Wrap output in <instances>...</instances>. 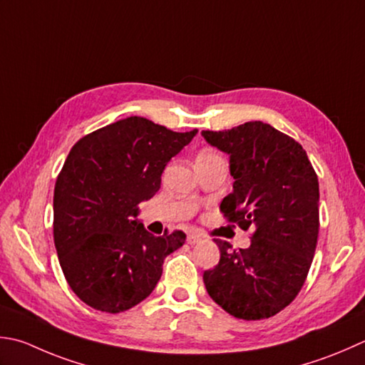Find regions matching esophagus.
<instances>
[{"label": "esophagus", "instance_id": "1", "mask_svg": "<svg viewBox=\"0 0 365 365\" xmlns=\"http://www.w3.org/2000/svg\"><path fill=\"white\" fill-rule=\"evenodd\" d=\"M187 242L190 245H195V244H197V242H201V235L199 234H195V232H191V234H188V239H187Z\"/></svg>", "mask_w": 365, "mask_h": 365}]
</instances>
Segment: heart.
I'll list each match as a JSON object with an SVG mask.
<instances>
[{
	"label": "heart",
	"mask_w": 365,
	"mask_h": 365,
	"mask_svg": "<svg viewBox=\"0 0 365 365\" xmlns=\"http://www.w3.org/2000/svg\"><path fill=\"white\" fill-rule=\"evenodd\" d=\"M210 158H218V155L215 152H212V150H202V152H199L197 155V160H210Z\"/></svg>",
	"instance_id": "b5f03b06"
}]
</instances>
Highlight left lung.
Segmentation results:
<instances>
[{
    "label": "left lung",
    "instance_id": "obj_1",
    "mask_svg": "<svg viewBox=\"0 0 365 365\" xmlns=\"http://www.w3.org/2000/svg\"><path fill=\"white\" fill-rule=\"evenodd\" d=\"M202 135L230 155L235 182L220 210L253 230L248 248L215 239L220 262L204 272L205 289L235 318H270L294 301L309 275L319 232L318 175L297 140L262 121Z\"/></svg>",
    "mask_w": 365,
    "mask_h": 365
}]
</instances>
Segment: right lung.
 <instances>
[{"label": "right lung", "instance_id": "obj_1", "mask_svg": "<svg viewBox=\"0 0 365 365\" xmlns=\"http://www.w3.org/2000/svg\"><path fill=\"white\" fill-rule=\"evenodd\" d=\"M197 130L175 133L128 117L78 139L56 177L53 242L71 289L91 309L130 310L150 296L183 231L156 235L135 220L166 164Z\"/></svg>", "mask_w": 365, "mask_h": 365}]
</instances>
